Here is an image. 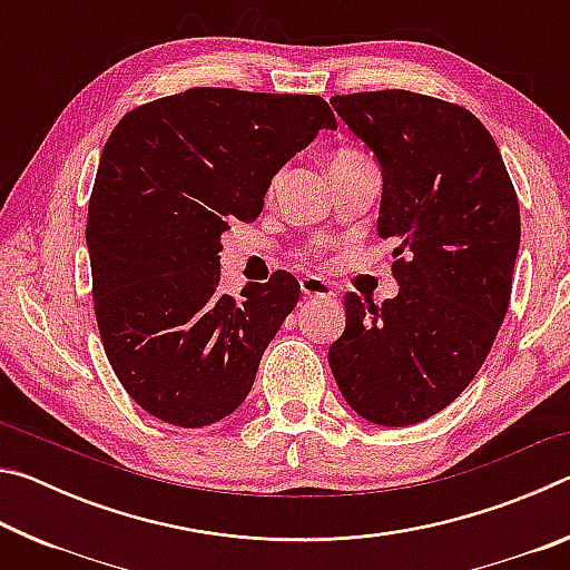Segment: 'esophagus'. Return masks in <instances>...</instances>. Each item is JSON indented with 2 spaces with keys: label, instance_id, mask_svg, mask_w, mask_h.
<instances>
[{
  "label": "esophagus",
  "instance_id": "obj_1",
  "mask_svg": "<svg viewBox=\"0 0 570 570\" xmlns=\"http://www.w3.org/2000/svg\"><path fill=\"white\" fill-rule=\"evenodd\" d=\"M302 294L306 298L312 296H320V298H332L336 292L334 286L326 282V278H320V276H304L302 278Z\"/></svg>",
  "mask_w": 570,
  "mask_h": 570
}]
</instances>
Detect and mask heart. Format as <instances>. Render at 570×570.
Here are the masks:
<instances>
[{
    "instance_id": "obj_1",
    "label": "heart",
    "mask_w": 570,
    "mask_h": 570,
    "mask_svg": "<svg viewBox=\"0 0 570 570\" xmlns=\"http://www.w3.org/2000/svg\"><path fill=\"white\" fill-rule=\"evenodd\" d=\"M360 160H364V156L360 150H340L336 153V156L332 158V166H330V170L332 168H344V166H352V163H360ZM278 183V178L274 180V186ZM306 254H312V248L306 250Z\"/></svg>"
}]
</instances>
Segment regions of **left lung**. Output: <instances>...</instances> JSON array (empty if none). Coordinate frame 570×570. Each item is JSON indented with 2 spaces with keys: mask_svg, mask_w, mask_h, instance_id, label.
Wrapping results in <instances>:
<instances>
[{
  "mask_svg": "<svg viewBox=\"0 0 570 570\" xmlns=\"http://www.w3.org/2000/svg\"><path fill=\"white\" fill-rule=\"evenodd\" d=\"M377 158L380 238H392L400 294L362 304L330 366L350 407L384 428L432 417L465 392L505 320L520 206L493 135L462 105L410 90L334 95Z\"/></svg>",
  "mask_w": 570,
  "mask_h": 570,
  "instance_id": "8db88e82",
  "label": "left lung"
}]
</instances>
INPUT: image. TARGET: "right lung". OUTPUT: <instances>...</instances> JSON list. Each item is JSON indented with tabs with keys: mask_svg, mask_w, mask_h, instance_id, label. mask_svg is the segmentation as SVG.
I'll return each instance as SVG.
<instances>
[{
	"mask_svg": "<svg viewBox=\"0 0 570 570\" xmlns=\"http://www.w3.org/2000/svg\"><path fill=\"white\" fill-rule=\"evenodd\" d=\"M334 112L316 95L190 88L132 108L102 148L88 208L92 304L125 392L176 428H206L250 392L298 302L274 272L220 294V234L254 224L276 170Z\"/></svg>",
	"mask_w": 570,
	"mask_h": 570,
	"instance_id": "1",
	"label": "right lung"
}]
</instances>
